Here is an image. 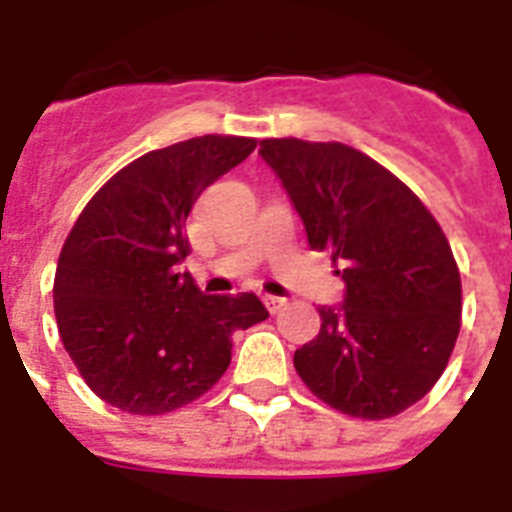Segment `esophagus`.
I'll use <instances>...</instances> for the list:
<instances>
[{
  "label": "esophagus",
  "instance_id": "1",
  "mask_svg": "<svg viewBox=\"0 0 512 512\" xmlns=\"http://www.w3.org/2000/svg\"><path fill=\"white\" fill-rule=\"evenodd\" d=\"M263 303H265V308H268V311H271V313H279L281 308L287 305V300H284V297H276V295H265Z\"/></svg>",
  "mask_w": 512,
  "mask_h": 512
}]
</instances>
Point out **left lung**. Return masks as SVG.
<instances>
[{"mask_svg":"<svg viewBox=\"0 0 512 512\" xmlns=\"http://www.w3.org/2000/svg\"><path fill=\"white\" fill-rule=\"evenodd\" d=\"M260 156L303 217L308 244L340 263L345 300L319 308L295 369L324 404L385 420L444 374L460 335V268L409 185L345 143L268 138Z\"/></svg>","mask_w":512,"mask_h":512,"instance_id":"left-lung-1","label":"left lung"}]
</instances>
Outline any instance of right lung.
<instances>
[{
    "label": "right lung",
    "mask_w": 512,
    "mask_h": 512,
    "mask_svg": "<svg viewBox=\"0 0 512 512\" xmlns=\"http://www.w3.org/2000/svg\"><path fill=\"white\" fill-rule=\"evenodd\" d=\"M255 138L201 135L148 151L82 209L60 249L55 319L63 348L98 398L167 414L204 396L231 364L233 332L268 319L252 292L207 295L191 273L185 220Z\"/></svg>",
    "instance_id": "add662e5"
}]
</instances>
